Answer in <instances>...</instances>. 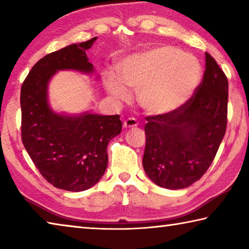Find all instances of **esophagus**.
<instances>
[{
	"label": "esophagus",
	"instance_id": "obj_1",
	"mask_svg": "<svg viewBox=\"0 0 249 249\" xmlns=\"http://www.w3.org/2000/svg\"><path fill=\"white\" fill-rule=\"evenodd\" d=\"M138 125V122L137 120H135L134 117H128L127 120L124 121L123 123V126L124 128H132V127H136V126Z\"/></svg>",
	"mask_w": 249,
	"mask_h": 249
}]
</instances>
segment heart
Here are the masks:
<instances>
[{"label":"heart","instance_id":"obj_1","mask_svg":"<svg viewBox=\"0 0 249 249\" xmlns=\"http://www.w3.org/2000/svg\"><path fill=\"white\" fill-rule=\"evenodd\" d=\"M121 73L125 86L138 92V102L147 113L167 114L190 100L199 87L202 71L195 56L174 46L160 45L126 58ZM124 84L109 74L107 88L115 98L127 100Z\"/></svg>","mask_w":249,"mask_h":249}]
</instances>
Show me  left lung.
Listing matches in <instances>:
<instances>
[{"label":"left lung","mask_w":249,"mask_h":249,"mask_svg":"<svg viewBox=\"0 0 249 249\" xmlns=\"http://www.w3.org/2000/svg\"><path fill=\"white\" fill-rule=\"evenodd\" d=\"M229 82L205 53V70L193 95L176 111L146 116L142 166L161 188H187L199 180L215 158L227 125Z\"/></svg>","instance_id":"8db88e82"}]
</instances>
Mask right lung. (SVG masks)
I'll return each instance as SVG.
<instances>
[{"label": "right lung", "instance_id": "1", "mask_svg": "<svg viewBox=\"0 0 249 249\" xmlns=\"http://www.w3.org/2000/svg\"><path fill=\"white\" fill-rule=\"evenodd\" d=\"M96 37L46 54L36 62L20 89L22 142L34 165L53 187L79 192L104 175L107 144L122 130L120 115L70 117L50 111L47 84L57 70L92 72L86 50Z\"/></svg>", "mask_w": 249, "mask_h": 249}]
</instances>
